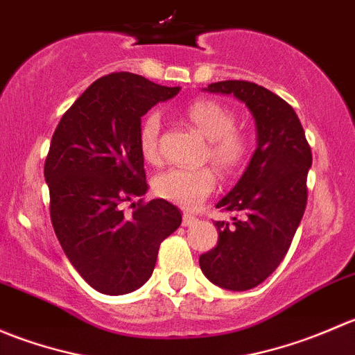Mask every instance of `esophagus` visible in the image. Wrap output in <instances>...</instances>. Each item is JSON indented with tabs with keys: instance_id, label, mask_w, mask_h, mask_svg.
<instances>
[{
	"instance_id": "obj_1",
	"label": "esophagus",
	"mask_w": 355,
	"mask_h": 355,
	"mask_svg": "<svg viewBox=\"0 0 355 355\" xmlns=\"http://www.w3.org/2000/svg\"><path fill=\"white\" fill-rule=\"evenodd\" d=\"M196 221H198V218H196L194 214L184 213V221H182V223H184V227H192V225H194Z\"/></svg>"
}]
</instances>
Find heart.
<instances>
[{"label":"heart","mask_w":355,"mask_h":355,"mask_svg":"<svg viewBox=\"0 0 355 355\" xmlns=\"http://www.w3.org/2000/svg\"><path fill=\"white\" fill-rule=\"evenodd\" d=\"M185 116L207 139L206 157L211 163L232 175L241 170L250 155V139L237 128V114L216 99H196L185 108ZM159 114L149 113L139 130V149L148 163H161ZM216 187L213 168H171L155 178V192L161 199L182 207H198Z\"/></svg>","instance_id":"b5f03b06"}]
</instances>
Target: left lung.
Listing matches in <instances>:
<instances>
[{"mask_svg": "<svg viewBox=\"0 0 355 355\" xmlns=\"http://www.w3.org/2000/svg\"><path fill=\"white\" fill-rule=\"evenodd\" d=\"M206 91L234 94L256 120L249 166L216 204L237 214L232 223H214L218 244L199 257L211 284L242 292L263 284L284 261L306 211L313 155L299 116L275 92L247 80L214 82Z\"/></svg>", "mask_w": 355, "mask_h": 355, "instance_id": "obj_1", "label": "left lung"}]
</instances>
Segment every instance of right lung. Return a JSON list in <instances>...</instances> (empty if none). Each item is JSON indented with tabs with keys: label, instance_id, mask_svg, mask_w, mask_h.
I'll return each instance as SVG.
<instances>
[{
	"label": "right lung",
	"instance_id": "obj_1",
	"mask_svg": "<svg viewBox=\"0 0 355 355\" xmlns=\"http://www.w3.org/2000/svg\"><path fill=\"white\" fill-rule=\"evenodd\" d=\"M178 91L114 71L85 89L53 134L44 163L53 228L71 266L106 295L142 287L161 242L182 223L168 200L142 199L148 184L139 149L141 118ZM135 197L125 215L123 204Z\"/></svg>",
	"mask_w": 355,
	"mask_h": 355
}]
</instances>
